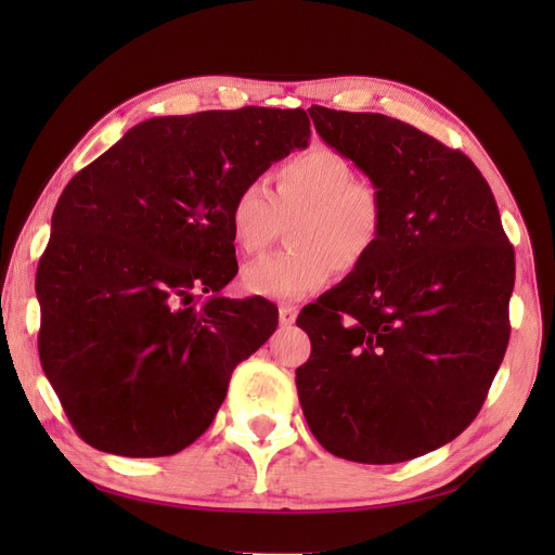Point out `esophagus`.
Returning <instances> with one entry per match:
<instances>
[{
    "mask_svg": "<svg viewBox=\"0 0 555 555\" xmlns=\"http://www.w3.org/2000/svg\"><path fill=\"white\" fill-rule=\"evenodd\" d=\"M298 317V308L296 306H280V324L282 326H292Z\"/></svg>",
    "mask_w": 555,
    "mask_h": 555,
    "instance_id": "1",
    "label": "esophagus"
}]
</instances>
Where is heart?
Wrapping results in <instances>:
<instances>
[{
	"label": "heart",
	"mask_w": 555,
	"mask_h": 555,
	"mask_svg": "<svg viewBox=\"0 0 555 555\" xmlns=\"http://www.w3.org/2000/svg\"><path fill=\"white\" fill-rule=\"evenodd\" d=\"M233 243L245 255L271 245L289 224L284 255L243 268L241 287L249 296L292 300L328 284L333 268L354 273L377 247L386 227L379 184L357 176L338 150L314 145L280 164L275 190L249 180L229 208Z\"/></svg>",
	"instance_id": "b5f03b06"
}]
</instances>
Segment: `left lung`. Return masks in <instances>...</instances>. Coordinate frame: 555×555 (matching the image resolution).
<instances>
[{
    "label": "left lung",
    "mask_w": 555,
    "mask_h": 555,
    "mask_svg": "<svg viewBox=\"0 0 555 555\" xmlns=\"http://www.w3.org/2000/svg\"><path fill=\"white\" fill-rule=\"evenodd\" d=\"M331 147L375 180L386 227L373 255L296 324L306 422L333 456L389 465L475 422L509 343L514 247L473 159L382 113L312 106Z\"/></svg>",
    "instance_id": "obj_1"
}]
</instances>
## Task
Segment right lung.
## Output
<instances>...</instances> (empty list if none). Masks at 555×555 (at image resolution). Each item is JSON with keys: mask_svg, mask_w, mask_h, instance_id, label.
I'll use <instances>...</instances> for the list:
<instances>
[{"mask_svg": "<svg viewBox=\"0 0 555 555\" xmlns=\"http://www.w3.org/2000/svg\"><path fill=\"white\" fill-rule=\"evenodd\" d=\"M308 139L304 108L153 117L66 184L37 268L39 359L90 447L171 456L212 424L278 326L271 300L217 296L238 273L229 208Z\"/></svg>", "mask_w": 555, "mask_h": 555, "instance_id": "right-lung-1", "label": "right lung"}]
</instances>
